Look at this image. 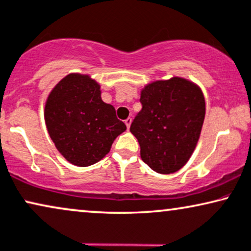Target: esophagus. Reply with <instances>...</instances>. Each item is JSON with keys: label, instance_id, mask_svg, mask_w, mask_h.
<instances>
[{"label": "esophagus", "instance_id": "obj_1", "mask_svg": "<svg viewBox=\"0 0 251 251\" xmlns=\"http://www.w3.org/2000/svg\"><path fill=\"white\" fill-rule=\"evenodd\" d=\"M131 123H132V118L125 119V124H126V126H127V128H129V126H131Z\"/></svg>", "mask_w": 251, "mask_h": 251}]
</instances>
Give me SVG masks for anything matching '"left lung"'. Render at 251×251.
I'll list each match as a JSON object with an SVG mask.
<instances>
[{"label": "left lung", "mask_w": 251, "mask_h": 251, "mask_svg": "<svg viewBox=\"0 0 251 251\" xmlns=\"http://www.w3.org/2000/svg\"><path fill=\"white\" fill-rule=\"evenodd\" d=\"M142 109L129 131L142 161L158 174H173L189 161L205 118V100L196 84L180 77L156 81L141 91Z\"/></svg>", "instance_id": "obj_1"}]
</instances>
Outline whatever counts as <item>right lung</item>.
Here are the masks:
<instances>
[{"label":"right lung","mask_w":251,"mask_h":251,"mask_svg":"<svg viewBox=\"0 0 251 251\" xmlns=\"http://www.w3.org/2000/svg\"><path fill=\"white\" fill-rule=\"evenodd\" d=\"M45 122L56 149L78 167L102 160L126 129L115 107L102 100L100 85L80 74H69L55 85L47 98Z\"/></svg>","instance_id":"1"}]
</instances>
